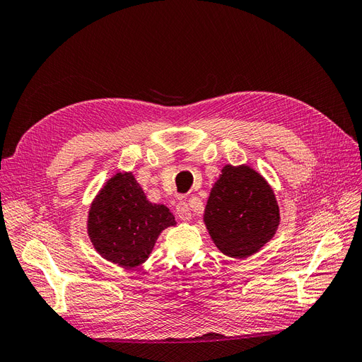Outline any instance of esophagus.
Returning a JSON list of instances; mask_svg holds the SVG:
<instances>
[{"mask_svg": "<svg viewBox=\"0 0 362 362\" xmlns=\"http://www.w3.org/2000/svg\"><path fill=\"white\" fill-rule=\"evenodd\" d=\"M177 214H178V217L181 218V221H184V222L190 221V218H192V211H190L189 204L187 202H180L177 205Z\"/></svg>", "mask_w": 362, "mask_h": 362, "instance_id": "obj_1", "label": "esophagus"}]
</instances>
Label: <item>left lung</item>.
Returning a JSON list of instances; mask_svg holds the SVG:
<instances>
[{
	"instance_id": "8db88e82",
	"label": "left lung",
	"mask_w": 362,
	"mask_h": 362,
	"mask_svg": "<svg viewBox=\"0 0 362 362\" xmlns=\"http://www.w3.org/2000/svg\"><path fill=\"white\" fill-rule=\"evenodd\" d=\"M204 223L222 254L254 255L279 225V206L269 182L249 166L226 164L208 196Z\"/></svg>"
}]
</instances>
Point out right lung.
<instances>
[{"mask_svg": "<svg viewBox=\"0 0 362 362\" xmlns=\"http://www.w3.org/2000/svg\"><path fill=\"white\" fill-rule=\"evenodd\" d=\"M177 225L168 206L146 199L131 172H117L93 199L87 234L98 254L120 267H137L163 229Z\"/></svg>", "mask_w": 362, "mask_h": 362, "instance_id": "add662e5", "label": "right lung"}]
</instances>
